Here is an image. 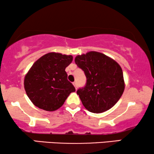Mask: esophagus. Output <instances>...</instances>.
<instances>
[{
	"label": "esophagus",
	"mask_w": 154,
	"mask_h": 154,
	"mask_svg": "<svg viewBox=\"0 0 154 154\" xmlns=\"http://www.w3.org/2000/svg\"><path fill=\"white\" fill-rule=\"evenodd\" d=\"M73 85H74L75 88V89H77V83H76V82H73Z\"/></svg>",
	"instance_id": "1"
}]
</instances>
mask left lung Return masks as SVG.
<instances>
[{
  "label": "left lung",
  "mask_w": 154,
  "mask_h": 154,
  "mask_svg": "<svg viewBox=\"0 0 154 154\" xmlns=\"http://www.w3.org/2000/svg\"><path fill=\"white\" fill-rule=\"evenodd\" d=\"M75 63L84 71L87 83L77 94L83 106L93 113H101L112 108L125 91L122 69L108 56L91 51L78 55Z\"/></svg>",
  "instance_id": "8db88e82"
}]
</instances>
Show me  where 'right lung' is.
<instances>
[{
	"mask_svg": "<svg viewBox=\"0 0 154 154\" xmlns=\"http://www.w3.org/2000/svg\"><path fill=\"white\" fill-rule=\"evenodd\" d=\"M71 55L46 54L37 59L24 79L27 96L36 107L52 112L60 108L75 89L67 79L66 68L72 62Z\"/></svg>",
	"mask_w": 154,
	"mask_h": 154,
	"instance_id": "obj_1",
	"label": "right lung"
}]
</instances>
